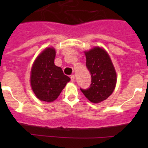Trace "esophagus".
<instances>
[{
	"label": "esophagus",
	"instance_id": "obj_1",
	"mask_svg": "<svg viewBox=\"0 0 148 148\" xmlns=\"http://www.w3.org/2000/svg\"><path fill=\"white\" fill-rule=\"evenodd\" d=\"M70 79H71V82H74V81H75V75H72L71 76H70Z\"/></svg>",
	"mask_w": 148,
	"mask_h": 148
}]
</instances>
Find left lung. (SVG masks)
Wrapping results in <instances>:
<instances>
[{
    "label": "left lung",
    "instance_id": "8db88e82",
    "mask_svg": "<svg viewBox=\"0 0 148 148\" xmlns=\"http://www.w3.org/2000/svg\"><path fill=\"white\" fill-rule=\"evenodd\" d=\"M86 66L91 75V84L81 91L91 102L99 103L108 99L114 90L116 73L110 56L104 49L95 47L85 52Z\"/></svg>",
    "mask_w": 148,
    "mask_h": 148
}]
</instances>
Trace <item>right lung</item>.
<instances>
[{
	"label": "right lung",
	"instance_id": "right-lung-1",
	"mask_svg": "<svg viewBox=\"0 0 148 148\" xmlns=\"http://www.w3.org/2000/svg\"><path fill=\"white\" fill-rule=\"evenodd\" d=\"M56 51L44 49L35 60L31 70V86L38 99L51 102L58 97L66 83L70 81L61 67L55 65Z\"/></svg>",
	"mask_w": 148,
	"mask_h": 148
}]
</instances>
